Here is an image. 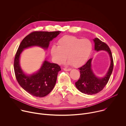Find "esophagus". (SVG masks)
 Returning <instances> with one entry per match:
<instances>
[{
    "instance_id": "1",
    "label": "esophagus",
    "mask_w": 126,
    "mask_h": 126,
    "mask_svg": "<svg viewBox=\"0 0 126 126\" xmlns=\"http://www.w3.org/2000/svg\"><path fill=\"white\" fill-rule=\"evenodd\" d=\"M63 70H64V71H70V70H71V69H70V68H63Z\"/></svg>"
}]
</instances>
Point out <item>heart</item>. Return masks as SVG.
I'll return each mask as SVG.
<instances>
[{"instance_id": "obj_1", "label": "heart", "mask_w": 126, "mask_h": 126, "mask_svg": "<svg viewBox=\"0 0 126 126\" xmlns=\"http://www.w3.org/2000/svg\"><path fill=\"white\" fill-rule=\"evenodd\" d=\"M92 50V44L89 40L66 35L59 39L57 47H51V54L56 63L62 64L68 58L69 64L78 68L87 62Z\"/></svg>"}]
</instances>
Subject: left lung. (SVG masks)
<instances>
[{"mask_svg": "<svg viewBox=\"0 0 126 126\" xmlns=\"http://www.w3.org/2000/svg\"><path fill=\"white\" fill-rule=\"evenodd\" d=\"M93 40L95 50H105L108 52L111 58V64L106 76L101 78L97 77L93 73L91 68L92 58L89 59L85 64L78 68L80 72V76L75 83L76 87L81 92L88 95L95 94L102 90L109 81L114 67L113 59L109 47L99 38H95Z\"/></svg>", "mask_w": 126, "mask_h": 126, "instance_id": "8db88e82", "label": "left lung"}]
</instances>
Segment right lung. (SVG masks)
<instances>
[{
	"mask_svg": "<svg viewBox=\"0 0 126 126\" xmlns=\"http://www.w3.org/2000/svg\"><path fill=\"white\" fill-rule=\"evenodd\" d=\"M61 31H34L22 40L16 53L14 61L15 77L20 86L30 95L43 97L49 94L54 87L59 71L61 69L58 64L45 60L37 73L26 75L19 64L20 55L23 49L33 46L47 49L49 42L57 36Z\"/></svg>",
	"mask_w": 126,
	"mask_h": 126,
	"instance_id": "right-lung-1",
	"label": "right lung"
}]
</instances>
